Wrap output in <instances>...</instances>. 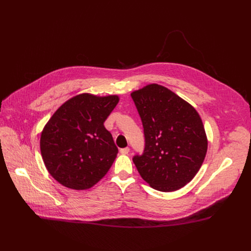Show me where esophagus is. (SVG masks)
Returning a JSON list of instances; mask_svg holds the SVG:
<instances>
[{
	"label": "esophagus",
	"instance_id": "1",
	"mask_svg": "<svg viewBox=\"0 0 251 251\" xmlns=\"http://www.w3.org/2000/svg\"><path fill=\"white\" fill-rule=\"evenodd\" d=\"M129 148H124V149H121L120 150V152L122 153V154H128V152H129Z\"/></svg>",
	"mask_w": 251,
	"mask_h": 251
}]
</instances>
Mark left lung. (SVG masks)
<instances>
[{
    "mask_svg": "<svg viewBox=\"0 0 251 251\" xmlns=\"http://www.w3.org/2000/svg\"><path fill=\"white\" fill-rule=\"evenodd\" d=\"M140 116L143 153L133 156L142 179L155 190L175 191L199 172L207 139L196 110L173 91L149 84L131 94Z\"/></svg>",
    "mask_w": 251,
    "mask_h": 251,
    "instance_id": "obj_1",
    "label": "left lung"
}]
</instances>
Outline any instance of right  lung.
I'll return each mask as SVG.
<instances>
[{"mask_svg":"<svg viewBox=\"0 0 251 251\" xmlns=\"http://www.w3.org/2000/svg\"><path fill=\"white\" fill-rule=\"evenodd\" d=\"M118 101V96L78 95L64 102L45 126L43 160L65 187L88 189L108 173L118 148L103 122Z\"/></svg>","mask_w":251,"mask_h":251,"instance_id":"add662e5","label":"right lung"}]
</instances>
